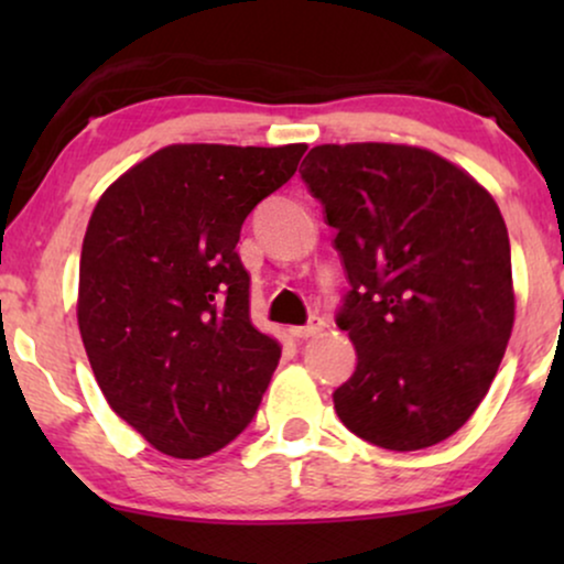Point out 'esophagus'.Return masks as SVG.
Returning a JSON list of instances; mask_svg holds the SVG:
<instances>
[{"label": "esophagus", "instance_id": "obj_1", "mask_svg": "<svg viewBox=\"0 0 564 564\" xmlns=\"http://www.w3.org/2000/svg\"><path fill=\"white\" fill-rule=\"evenodd\" d=\"M323 326H326V323H323V318H318V315H313V318L307 321L305 326L290 328V334L295 336V338H311V336H315V334H321Z\"/></svg>", "mask_w": 564, "mask_h": 564}]
</instances>
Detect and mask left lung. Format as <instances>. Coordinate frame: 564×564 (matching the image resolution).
I'll return each instance as SVG.
<instances>
[{
    "label": "left lung",
    "mask_w": 564,
    "mask_h": 564,
    "mask_svg": "<svg viewBox=\"0 0 564 564\" xmlns=\"http://www.w3.org/2000/svg\"><path fill=\"white\" fill-rule=\"evenodd\" d=\"M300 174L351 284L336 323L357 369L334 392L338 419L392 452L444 442L488 395L513 328L496 199L415 145H315Z\"/></svg>",
    "instance_id": "left-lung-1"
}]
</instances>
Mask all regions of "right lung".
<instances>
[{
    "label": "right lung",
    "instance_id": "right-lung-1",
    "mask_svg": "<svg viewBox=\"0 0 564 564\" xmlns=\"http://www.w3.org/2000/svg\"><path fill=\"white\" fill-rule=\"evenodd\" d=\"M307 145H166L91 213L76 318L107 403L153 449L199 459L249 426L280 361L236 243Z\"/></svg>",
    "mask_w": 564,
    "mask_h": 564
}]
</instances>
